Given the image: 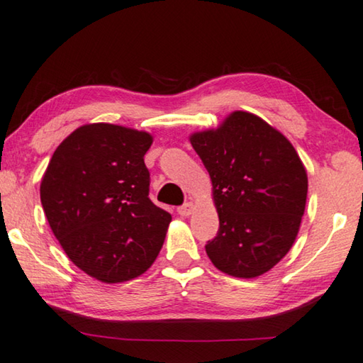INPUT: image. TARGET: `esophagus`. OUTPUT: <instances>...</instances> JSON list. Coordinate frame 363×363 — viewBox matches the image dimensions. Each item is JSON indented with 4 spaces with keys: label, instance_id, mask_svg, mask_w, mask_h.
I'll use <instances>...</instances> for the list:
<instances>
[{
    "label": "esophagus",
    "instance_id": "obj_1",
    "mask_svg": "<svg viewBox=\"0 0 363 363\" xmlns=\"http://www.w3.org/2000/svg\"><path fill=\"white\" fill-rule=\"evenodd\" d=\"M193 211H194V204L193 203H185V204L180 206V208L177 209V213L180 214V216H183V217H186V216H191Z\"/></svg>",
    "mask_w": 363,
    "mask_h": 363
}]
</instances>
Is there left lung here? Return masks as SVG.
<instances>
[{"instance_id": "obj_1", "label": "left lung", "mask_w": 363, "mask_h": 363, "mask_svg": "<svg viewBox=\"0 0 363 363\" xmlns=\"http://www.w3.org/2000/svg\"><path fill=\"white\" fill-rule=\"evenodd\" d=\"M189 143L213 183L217 237L206 253L224 274L253 279L289 253L305 213L308 177L292 143L267 121L235 110Z\"/></svg>"}]
</instances>
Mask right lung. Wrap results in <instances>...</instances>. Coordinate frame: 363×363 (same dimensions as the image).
Returning <instances> with one entry per match:
<instances>
[{
	"label": "right lung",
	"instance_id": "obj_1",
	"mask_svg": "<svg viewBox=\"0 0 363 363\" xmlns=\"http://www.w3.org/2000/svg\"><path fill=\"white\" fill-rule=\"evenodd\" d=\"M154 136L87 123L61 141L40 183L43 213L61 248L105 284L144 274L157 258L172 216L149 199L144 155Z\"/></svg>",
	"mask_w": 363,
	"mask_h": 363
}]
</instances>
